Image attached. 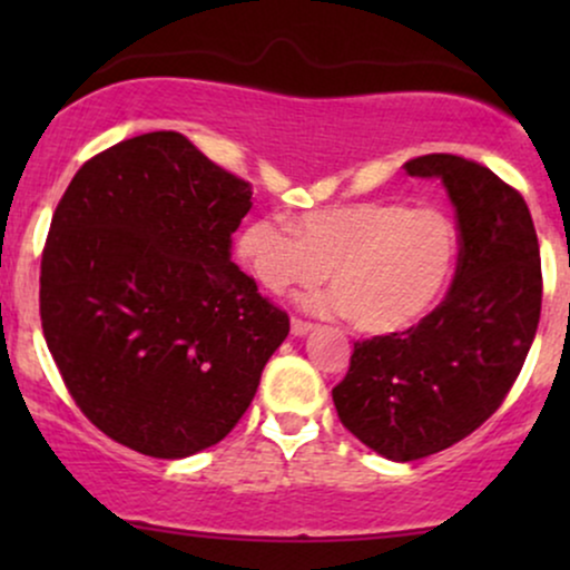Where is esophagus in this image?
I'll use <instances>...</instances> for the list:
<instances>
[{"label":"esophagus","mask_w":570,"mask_h":570,"mask_svg":"<svg viewBox=\"0 0 570 570\" xmlns=\"http://www.w3.org/2000/svg\"><path fill=\"white\" fill-rule=\"evenodd\" d=\"M311 330H313V324L303 322V318H292V335L294 337H305Z\"/></svg>","instance_id":"1"}]
</instances>
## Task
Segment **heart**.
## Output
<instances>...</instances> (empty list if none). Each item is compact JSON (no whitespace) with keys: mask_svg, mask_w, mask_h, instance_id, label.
<instances>
[{"mask_svg":"<svg viewBox=\"0 0 570 570\" xmlns=\"http://www.w3.org/2000/svg\"><path fill=\"white\" fill-rule=\"evenodd\" d=\"M235 254L276 294L322 284L330 271L332 292L305 305L383 337L421 324L448 294L458 230L440 208L358 200L307 212L294 225L276 217L248 222Z\"/></svg>","mask_w":570,"mask_h":570,"instance_id":"obj_1","label":"heart"}]
</instances>
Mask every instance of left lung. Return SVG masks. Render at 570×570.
<instances>
[{"instance_id": "8db88e82", "label": "left lung", "mask_w": 570, "mask_h": 570, "mask_svg": "<svg viewBox=\"0 0 570 570\" xmlns=\"http://www.w3.org/2000/svg\"><path fill=\"white\" fill-rule=\"evenodd\" d=\"M404 171L448 189L461 233L453 286L412 330L353 345L332 389L343 426L399 463L461 442L501 407L541 316L539 238L522 195L458 155H423Z\"/></svg>"}]
</instances>
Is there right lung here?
<instances>
[{
    "mask_svg": "<svg viewBox=\"0 0 570 570\" xmlns=\"http://www.w3.org/2000/svg\"><path fill=\"white\" fill-rule=\"evenodd\" d=\"M252 185L176 130L75 174L50 222L39 316L71 399L115 442L187 458L230 434L289 316L230 259Z\"/></svg>",
    "mask_w": 570,
    "mask_h": 570,
    "instance_id": "1",
    "label": "right lung"
}]
</instances>
